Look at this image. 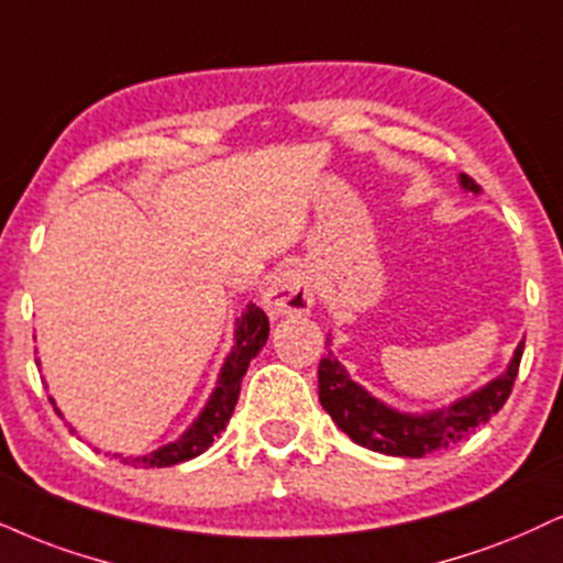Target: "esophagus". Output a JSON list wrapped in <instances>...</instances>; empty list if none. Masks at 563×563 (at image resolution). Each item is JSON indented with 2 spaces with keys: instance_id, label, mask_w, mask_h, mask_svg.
I'll list each match as a JSON object with an SVG mask.
<instances>
[{
  "instance_id": "esophagus-1",
  "label": "esophagus",
  "mask_w": 563,
  "mask_h": 563,
  "mask_svg": "<svg viewBox=\"0 0 563 563\" xmlns=\"http://www.w3.org/2000/svg\"><path fill=\"white\" fill-rule=\"evenodd\" d=\"M314 303V277L303 267L283 269L264 290V309L269 314H307Z\"/></svg>"
}]
</instances>
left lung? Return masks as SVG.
<instances>
[{
    "instance_id": "8db88e82",
    "label": "left lung",
    "mask_w": 563,
    "mask_h": 563,
    "mask_svg": "<svg viewBox=\"0 0 563 563\" xmlns=\"http://www.w3.org/2000/svg\"><path fill=\"white\" fill-rule=\"evenodd\" d=\"M459 183H462L464 191L479 194V186L470 175H459ZM521 351H525V341H519L509 367L500 372L496 380L443 406V409L422 411V415H411V411L383 404L380 398H375L369 390L351 380L346 367L338 362L333 351H328V356L320 362V372H317L320 404L354 443L369 451L388 453V456L419 459L424 453L449 449V445L470 435L472 430H477L479 424H485L493 415H498L500 406L511 396Z\"/></svg>"
}]
</instances>
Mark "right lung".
<instances>
[{"instance_id": "right-lung-1", "label": "right lung", "mask_w": 563, "mask_h": 563, "mask_svg": "<svg viewBox=\"0 0 563 563\" xmlns=\"http://www.w3.org/2000/svg\"><path fill=\"white\" fill-rule=\"evenodd\" d=\"M267 314H264L256 303H249L246 311L235 320V343L233 349H230L225 364H222L220 377H217V388L212 390V396H209L201 415L194 419L191 428L183 432L178 440H173V443L162 445V449L146 453V456L123 459V462L133 466H173L205 453L230 422V415H233L235 404H239L243 375H246L252 358L260 354L264 343H267ZM49 401L54 404V398H49ZM54 411L63 417V411H59L57 406H54Z\"/></svg>"}]
</instances>
